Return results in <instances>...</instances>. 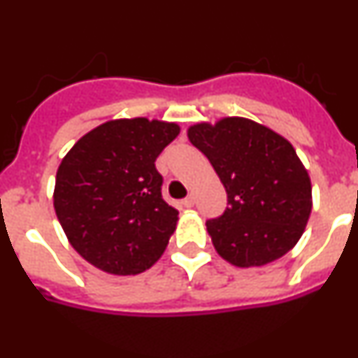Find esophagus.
I'll list each match as a JSON object with an SVG mask.
<instances>
[{"instance_id": "obj_1", "label": "esophagus", "mask_w": 358, "mask_h": 358, "mask_svg": "<svg viewBox=\"0 0 358 358\" xmlns=\"http://www.w3.org/2000/svg\"><path fill=\"white\" fill-rule=\"evenodd\" d=\"M195 204V197L194 195H188L186 199H182V206L185 208H192Z\"/></svg>"}]
</instances>
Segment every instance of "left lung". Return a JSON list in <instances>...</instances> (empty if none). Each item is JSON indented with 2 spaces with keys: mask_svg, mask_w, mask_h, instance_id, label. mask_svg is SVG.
<instances>
[{
  "mask_svg": "<svg viewBox=\"0 0 358 358\" xmlns=\"http://www.w3.org/2000/svg\"><path fill=\"white\" fill-rule=\"evenodd\" d=\"M188 138L226 188L227 208L206 220L218 255L236 267H258L289 252L312 211L310 177L292 145L245 118L199 123Z\"/></svg>",
  "mask_w": 358,
  "mask_h": 358,
  "instance_id": "left-lung-1",
  "label": "left lung"
}]
</instances>
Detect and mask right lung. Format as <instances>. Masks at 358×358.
<instances>
[{"mask_svg":"<svg viewBox=\"0 0 358 358\" xmlns=\"http://www.w3.org/2000/svg\"><path fill=\"white\" fill-rule=\"evenodd\" d=\"M176 123L115 120L80 138L62 159L53 206L75 251L110 274H138L166 249L179 211L161 195L156 159Z\"/></svg>","mask_w":358,"mask_h":358,"instance_id":"1","label":"right lung"}]
</instances>
